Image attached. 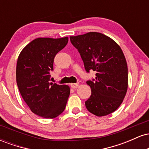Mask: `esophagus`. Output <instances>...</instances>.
<instances>
[{"label":"esophagus","instance_id":"34e87169","mask_svg":"<svg viewBox=\"0 0 149 149\" xmlns=\"http://www.w3.org/2000/svg\"><path fill=\"white\" fill-rule=\"evenodd\" d=\"M78 86H79V85L78 83H71V87L73 89H76Z\"/></svg>","mask_w":149,"mask_h":149}]
</instances>
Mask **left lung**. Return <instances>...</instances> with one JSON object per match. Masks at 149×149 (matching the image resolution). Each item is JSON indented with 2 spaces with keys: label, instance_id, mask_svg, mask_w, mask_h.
<instances>
[{
  "label": "left lung",
  "instance_id": "left-lung-1",
  "mask_svg": "<svg viewBox=\"0 0 149 149\" xmlns=\"http://www.w3.org/2000/svg\"><path fill=\"white\" fill-rule=\"evenodd\" d=\"M79 52L87 72L96 71L87 84L92 95L85 102L89 112L104 116L114 112L122 104L128 87V71L120 47L113 39L98 32L70 36Z\"/></svg>",
  "mask_w": 149,
  "mask_h": 149
}]
</instances>
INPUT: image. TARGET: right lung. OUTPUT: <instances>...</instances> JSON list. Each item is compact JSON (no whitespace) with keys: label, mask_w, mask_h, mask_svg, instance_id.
Wrapping results in <instances>:
<instances>
[{"label":"right lung","mask_w":149,"mask_h":149,"mask_svg":"<svg viewBox=\"0 0 149 149\" xmlns=\"http://www.w3.org/2000/svg\"><path fill=\"white\" fill-rule=\"evenodd\" d=\"M69 38H38L24 47L17 59L16 79L22 98L33 113L52 119L64 111L70 95L66 85L49 83L54 58Z\"/></svg>","instance_id":"right-lung-1"}]
</instances>
